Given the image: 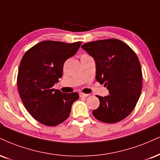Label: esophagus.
Here are the masks:
<instances>
[{
  "mask_svg": "<svg viewBox=\"0 0 160 160\" xmlns=\"http://www.w3.org/2000/svg\"><path fill=\"white\" fill-rule=\"evenodd\" d=\"M88 95H87V94H84V93H80V97L81 98H86L88 97Z\"/></svg>",
  "mask_w": 160,
  "mask_h": 160,
  "instance_id": "1",
  "label": "esophagus"
}]
</instances>
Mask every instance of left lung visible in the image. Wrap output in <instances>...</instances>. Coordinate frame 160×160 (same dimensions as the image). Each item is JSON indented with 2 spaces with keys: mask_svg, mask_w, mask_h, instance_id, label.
Returning a JSON list of instances; mask_svg holds the SVG:
<instances>
[{
  "mask_svg": "<svg viewBox=\"0 0 160 160\" xmlns=\"http://www.w3.org/2000/svg\"><path fill=\"white\" fill-rule=\"evenodd\" d=\"M81 48L95 59L96 80L109 93L97 96L100 105L92 114L102 122H120L133 110L141 95L142 73L137 56L116 38L90 42Z\"/></svg>",
  "mask_w": 160,
  "mask_h": 160,
  "instance_id": "1",
  "label": "left lung"
}]
</instances>
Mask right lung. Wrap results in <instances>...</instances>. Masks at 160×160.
Instances as JSON below:
<instances>
[{
  "mask_svg": "<svg viewBox=\"0 0 160 160\" xmlns=\"http://www.w3.org/2000/svg\"><path fill=\"white\" fill-rule=\"evenodd\" d=\"M81 43L43 41L23 56L17 78L19 95L28 112L41 124L53 127L62 123L78 100L77 92L63 93L53 86L62 76L65 62Z\"/></svg>",
  "mask_w": 160,
  "mask_h": 160,
  "instance_id": "right-lung-1",
  "label": "right lung"
}]
</instances>
